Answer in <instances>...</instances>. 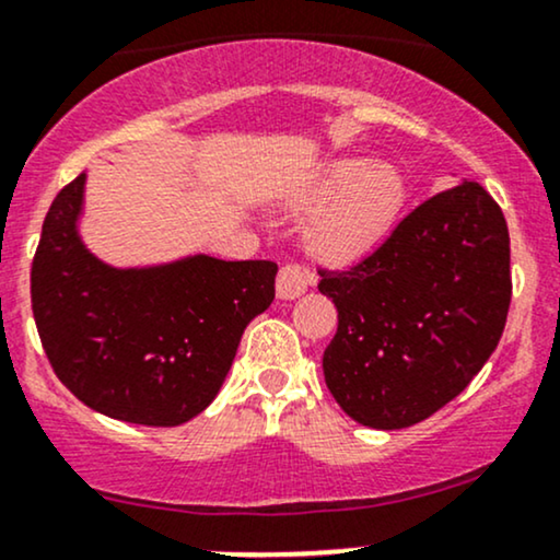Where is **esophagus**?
<instances>
[{
  "label": "esophagus",
  "mask_w": 560,
  "mask_h": 560,
  "mask_svg": "<svg viewBox=\"0 0 560 560\" xmlns=\"http://www.w3.org/2000/svg\"><path fill=\"white\" fill-rule=\"evenodd\" d=\"M315 276L307 271L305 266H298V262H289L279 271V279H276V294L279 300H298L300 294L307 292V287L313 284Z\"/></svg>",
  "instance_id": "1"
}]
</instances>
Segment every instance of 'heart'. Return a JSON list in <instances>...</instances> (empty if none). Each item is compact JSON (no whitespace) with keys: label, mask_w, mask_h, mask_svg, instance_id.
Instances as JSON below:
<instances>
[{"label":"heart","mask_w":560,"mask_h":560,"mask_svg":"<svg viewBox=\"0 0 560 560\" xmlns=\"http://www.w3.org/2000/svg\"><path fill=\"white\" fill-rule=\"evenodd\" d=\"M409 200L404 174L373 159H334L289 198V211L315 215L307 247L328 266H352L375 253Z\"/></svg>","instance_id":"b5f03b06"}]
</instances>
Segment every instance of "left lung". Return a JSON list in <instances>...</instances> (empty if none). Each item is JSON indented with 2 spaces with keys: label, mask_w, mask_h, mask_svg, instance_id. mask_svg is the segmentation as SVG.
I'll use <instances>...</instances> for the list:
<instances>
[{
  "label": "left lung",
  "mask_w": 560,
  "mask_h": 560,
  "mask_svg": "<svg viewBox=\"0 0 560 560\" xmlns=\"http://www.w3.org/2000/svg\"><path fill=\"white\" fill-rule=\"evenodd\" d=\"M509 226L477 182L417 206L373 255L320 271L339 328L323 352L339 407L375 430L428 420L495 352L511 302Z\"/></svg>",
  "instance_id": "left-lung-1"
}]
</instances>
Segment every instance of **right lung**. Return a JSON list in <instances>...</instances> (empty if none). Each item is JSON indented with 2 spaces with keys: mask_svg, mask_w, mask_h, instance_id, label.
<instances>
[{
  "mask_svg": "<svg viewBox=\"0 0 560 560\" xmlns=\"http://www.w3.org/2000/svg\"><path fill=\"white\" fill-rule=\"evenodd\" d=\"M85 172L54 198L31 268V302L54 373L85 407L174 428L215 399L247 323L273 302L271 260L185 255L117 268L80 237Z\"/></svg>",
  "mask_w": 560,
  "mask_h": 560,
  "instance_id": "obj_1",
  "label": "right lung"
}]
</instances>
